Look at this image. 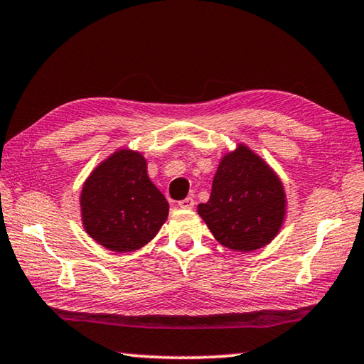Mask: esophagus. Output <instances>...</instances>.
Segmentation results:
<instances>
[{"label":"esophagus","instance_id":"esophagus-1","mask_svg":"<svg viewBox=\"0 0 364 364\" xmlns=\"http://www.w3.org/2000/svg\"><path fill=\"white\" fill-rule=\"evenodd\" d=\"M178 205L181 207V209H193L194 207V199L193 198H184L183 200L178 203Z\"/></svg>","mask_w":364,"mask_h":364}]
</instances>
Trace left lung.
<instances>
[{"mask_svg": "<svg viewBox=\"0 0 364 364\" xmlns=\"http://www.w3.org/2000/svg\"><path fill=\"white\" fill-rule=\"evenodd\" d=\"M198 212L218 243L256 251L269 245L284 223V186L261 157L238 146L222 159L210 198Z\"/></svg>", "mask_w": 364, "mask_h": 364, "instance_id": "left-lung-1", "label": "left lung"}]
</instances>
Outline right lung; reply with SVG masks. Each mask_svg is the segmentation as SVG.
Here are the masks:
<instances>
[{"label": "right lung", "instance_id": "obj_1", "mask_svg": "<svg viewBox=\"0 0 364 364\" xmlns=\"http://www.w3.org/2000/svg\"><path fill=\"white\" fill-rule=\"evenodd\" d=\"M82 223L97 243L129 252L147 245L168 215V203L149 180L146 159L118 151L97 166L80 194Z\"/></svg>", "mask_w": 364, "mask_h": 364}]
</instances>
